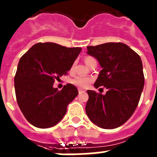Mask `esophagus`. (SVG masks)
Masks as SVG:
<instances>
[{
    "mask_svg": "<svg viewBox=\"0 0 157 157\" xmlns=\"http://www.w3.org/2000/svg\"><path fill=\"white\" fill-rule=\"evenodd\" d=\"M84 92H85V90H83L82 89H78V93H79V94H82V93Z\"/></svg>",
    "mask_w": 157,
    "mask_h": 157,
    "instance_id": "1",
    "label": "esophagus"
}]
</instances>
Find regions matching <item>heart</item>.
<instances>
[{"instance_id":"obj_1","label":"heart","mask_w":157,"mask_h":157,"mask_svg":"<svg viewBox=\"0 0 157 157\" xmlns=\"http://www.w3.org/2000/svg\"><path fill=\"white\" fill-rule=\"evenodd\" d=\"M94 59L93 57L90 56H87L85 59V62L86 63V65L88 64L91 60ZM74 65L73 64L71 67V69H73L74 67ZM92 82V79L90 78L87 77H82V76H77V77L74 78L73 79L71 80V82L74 84V85L77 86L78 87H80V88H86L89 86V85L90 84V82Z\"/></svg>"}]
</instances>
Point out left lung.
<instances>
[{"mask_svg": "<svg viewBox=\"0 0 157 157\" xmlns=\"http://www.w3.org/2000/svg\"><path fill=\"white\" fill-rule=\"evenodd\" d=\"M87 50L102 68L94 87L104 86L108 91L103 95L87 90L86 115L99 127L117 128L132 116L143 90L145 78L141 57L120 42L87 46Z\"/></svg>", "mask_w": 157, "mask_h": 157, "instance_id": "obj_1", "label": "left lung"}]
</instances>
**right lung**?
Segmentation results:
<instances>
[{
  "label": "right lung",
  "instance_id": "right-lung-1",
  "mask_svg": "<svg viewBox=\"0 0 157 157\" xmlns=\"http://www.w3.org/2000/svg\"><path fill=\"white\" fill-rule=\"evenodd\" d=\"M82 51L56 43H37L23 55L14 82L16 101L27 121L37 128L56 125L67 112V106L78 94L72 84L59 91L55 79L70 71Z\"/></svg>",
  "mask_w": 157,
  "mask_h": 157
}]
</instances>
